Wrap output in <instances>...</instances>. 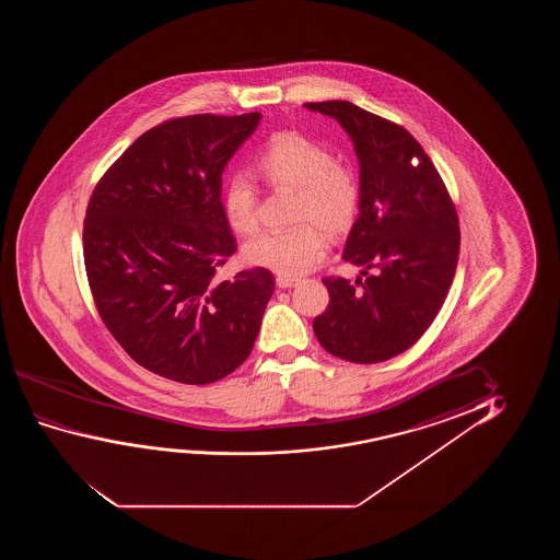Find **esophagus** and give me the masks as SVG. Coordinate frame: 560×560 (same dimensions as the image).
<instances>
[{
	"mask_svg": "<svg viewBox=\"0 0 560 560\" xmlns=\"http://www.w3.org/2000/svg\"><path fill=\"white\" fill-rule=\"evenodd\" d=\"M276 283L279 289H292V287H296L300 283V279L299 277L279 276L276 279Z\"/></svg>",
	"mask_w": 560,
	"mask_h": 560,
	"instance_id": "34e87169",
	"label": "esophagus"
}]
</instances>
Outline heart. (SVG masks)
Returning a JSON list of instances; mask_svg holds the SVG:
<instances>
[{"instance_id":"heart-1","label":"heart","mask_w":560,"mask_h":560,"mask_svg":"<svg viewBox=\"0 0 560 560\" xmlns=\"http://www.w3.org/2000/svg\"><path fill=\"white\" fill-rule=\"evenodd\" d=\"M261 177L273 187L296 189L291 230H269L245 246V260L281 276H302L325 258L332 235L352 225L360 207V184L350 166L332 159L327 147L299 131L269 139L256 161ZM225 220L241 235L258 228V187L246 174H233L223 185ZM311 222L306 223L305 220ZM316 222L315 224L313 222Z\"/></svg>"}]
</instances>
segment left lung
Wrapping results in <instances>:
<instances>
[{
	"label": "left lung",
	"instance_id": "left-lung-1",
	"mask_svg": "<svg viewBox=\"0 0 560 560\" xmlns=\"http://www.w3.org/2000/svg\"><path fill=\"white\" fill-rule=\"evenodd\" d=\"M304 107L335 118L360 161V215L342 258L361 277L323 279L329 307L314 319L315 337L340 360H390L422 337L444 304L459 258L457 212L434 164L401 126L350 101Z\"/></svg>",
	"mask_w": 560,
	"mask_h": 560
}]
</instances>
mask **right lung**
Segmentation results:
<instances>
[{
  "instance_id": "1",
  "label": "right lung",
  "mask_w": 560,
  "mask_h": 560,
  "mask_svg": "<svg viewBox=\"0 0 560 560\" xmlns=\"http://www.w3.org/2000/svg\"><path fill=\"white\" fill-rule=\"evenodd\" d=\"M260 113L174 118L101 177L84 261L101 319L131 360L184 384L220 381L253 352L276 283L268 269L215 281L237 250L222 174Z\"/></svg>"
}]
</instances>
